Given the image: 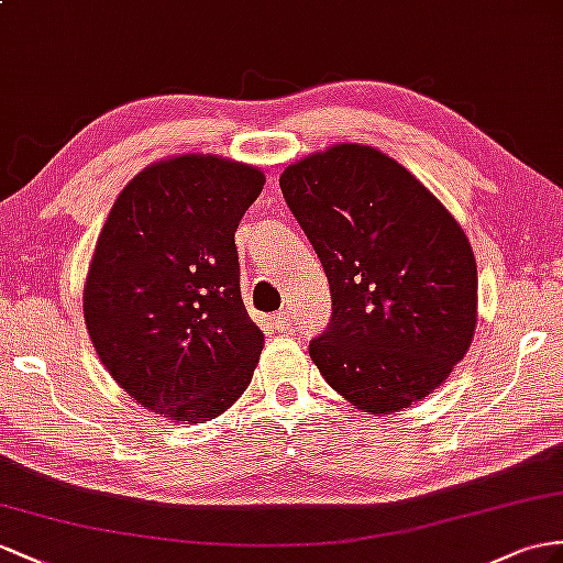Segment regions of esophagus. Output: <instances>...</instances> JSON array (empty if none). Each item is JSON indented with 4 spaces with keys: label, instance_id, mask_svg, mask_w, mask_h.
<instances>
[{
    "label": "esophagus",
    "instance_id": "34e87169",
    "mask_svg": "<svg viewBox=\"0 0 563 563\" xmlns=\"http://www.w3.org/2000/svg\"><path fill=\"white\" fill-rule=\"evenodd\" d=\"M271 325L278 330V333H287V330L292 328V316H290V311H278V313H273L271 316Z\"/></svg>",
    "mask_w": 563,
    "mask_h": 563
}]
</instances>
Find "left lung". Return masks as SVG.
<instances>
[{"mask_svg": "<svg viewBox=\"0 0 563 563\" xmlns=\"http://www.w3.org/2000/svg\"><path fill=\"white\" fill-rule=\"evenodd\" d=\"M280 190L333 299L309 342L321 376L371 413L428 397L475 330L478 271L464 230L405 166L364 144L301 158Z\"/></svg>", "mask_w": 563, "mask_h": 563, "instance_id": "1", "label": "left lung"}]
</instances>
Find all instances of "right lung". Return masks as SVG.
<instances>
[{"mask_svg":"<svg viewBox=\"0 0 563 563\" xmlns=\"http://www.w3.org/2000/svg\"><path fill=\"white\" fill-rule=\"evenodd\" d=\"M264 173L219 156L158 162L99 233L82 311L123 390L170 421H211L247 390L264 333L240 295L235 230Z\"/></svg>","mask_w":563,"mask_h":563,"instance_id":"add662e5","label":"right lung"}]
</instances>
